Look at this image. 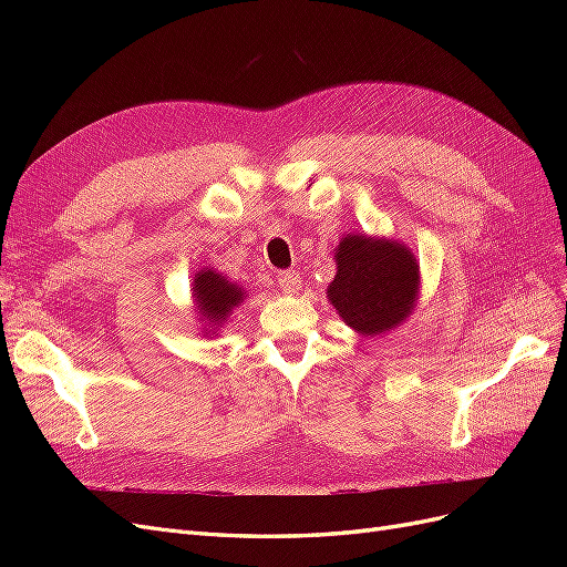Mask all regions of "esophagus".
Returning <instances> with one entry per match:
<instances>
[{"instance_id":"esophagus-1","label":"esophagus","mask_w":567,"mask_h":567,"mask_svg":"<svg viewBox=\"0 0 567 567\" xmlns=\"http://www.w3.org/2000/svg\"><path fill=\"white\" fill-rule=\"evenodd\" d=\"M277 281H279V288L284 290V293H296V290L300 288V277H298V271H293V269L279 271Z\"/></svg>"}]
</instances>
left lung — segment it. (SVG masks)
Masks as SVG:
<instances>
[{
	"label": "left lung",
	"mask_w": 567,
	"mask_h": 567,
	"mask_svg": "<svg viewBox=\"0 0 567 567\" xmlns=\"http://www.w3.org/2000/svg\"><path fill=\"white\" fill-rule=\"evenodd\" d=\"M331 305L359 333H383L414 310L419 265L404 246L346 236L336 250Z\"/></svg>",
	"instance_id": "obj_1"
}]
</instances>
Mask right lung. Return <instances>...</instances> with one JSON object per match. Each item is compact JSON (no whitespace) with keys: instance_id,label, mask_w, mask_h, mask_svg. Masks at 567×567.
Here are the masks:
<instances>
[{"instance_id":"right-lung-1","label":"right lung","mask_w":567,"mask_h":567,"mask_svg":"<svg viewBox=\"0 0 567 567\" xmlns=\"http://www.w3.org/2000/svg\"><path fill=\"white\" fill-rule=\"evenodd\" d=\"M194 296L203 319L221 321L244 300V290L229 284L225 277H219L217 271L203 269L194 277Z\"/></svg>"}]
</instances>
